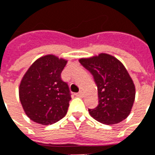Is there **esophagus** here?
Returning a JSON list of instances; mask_svg holds the SVG:
<instances>
[{
    "label": "esophagus",
    "instance_id": "obj_1",
    "mask_svg": "<svg viewBox=\"0 0 155 155\" xmlns=\"http://www.w3.org/2000/svg\"><path fill=\"white\" fill-rule=\"evenodd\" d=\"M82 95H83V92H82V91H79L78 93H77L76 94V96L78 97H82Z\"/></svg>",
    "mask_w": 155,
    "mask_h": 155
}]
</instances>
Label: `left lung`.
I'll use <instances>...</instances> for the list:
<instances>
[{"instance_id": "left-lung-1", "label": "left lung", "mask_w": 155, "mask_h": 155, "mask_svg": "<svg viewBox=\"0 0 155 155\" xmlns=\"http://www.w3.org/2000/svg\"><path fill=\"white\" fill-rule=\"evenodd\" d=\"M79 62L93 75L98 88L99 104L89 113L105 124H115L126 119L135 99V86L120 61L106 53Z\"/></svg>"}]
</instances>
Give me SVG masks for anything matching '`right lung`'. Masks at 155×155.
<instances>
[{
  "mask_svg": "<svg viewBox=\"0 0 155 155\" xmlns=\"http://www.w3.org/2000/svg\"><path fill=\"white\" fill-rule=\"evenodd\" d=\"M67 61L54 55L42 56L24 74L19 99L26 116L34 122L48 125L67 113L71 94L61 74Z\"/></svg>",
  "mask_w": 155,
  "mask_h": 155,
  "instance_id": "obj_1",
  "label": "right lung"
}]
</instances>
